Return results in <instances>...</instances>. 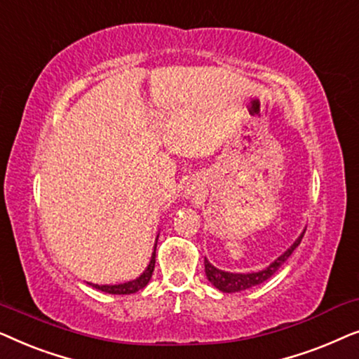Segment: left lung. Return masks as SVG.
<instances>
[{
    "label": "left lung",
    "instance_id": "obj_1",
    "mask_svg": "<svg viewBox=\"0 0 359 359\" xmlns=\"http://www.w3.org/2000/svg\"><path fill=\"white\" fill-rule=\"evenodd\" d=\"M304 237V233L299 237L296 242L291 248L287 250L286 253H283L281 257L278 259H274V262L269 264L266 269H262V271L258 273H227V271H222V269H217L215 266H212L208 259H204V268H205V274H208V279L210 283L214 284L215 287L219 289V291L222 292H240V291H245V289H250L253 286H257V284H262L266 281L273 276L274 273L278 271L279 268H281V264L286 262V259L291 257L294 250L297 248V245L301 243V240Z\"/></svg>",
    "mask_w": 359,
    "mask_h": 359
}]
</instances>
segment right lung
I'll return each instance as SVG.
<instances>
[{"mask_svg":"<svg viewBox=\"0 0 359 359\" xmlns=\"http://www.w3.org/2000/svg\"><path fill=\"white\" fill-rule=\"evenodd\" d=\"M154 269H155V252H154V255H151L149 266H147L145 271L142 273L139 278L134 279V281H129L124 284H114V286H107V284H104V286H100V284H91V283L90 284L93 287L100 289V291L107 292V294H134L137 291H140V289H144L147 284H149Z\"/></svg>","mask_w":359,"mask_h":359,"instance_id":"obj_1","label":"right lung"}]
</instances>
